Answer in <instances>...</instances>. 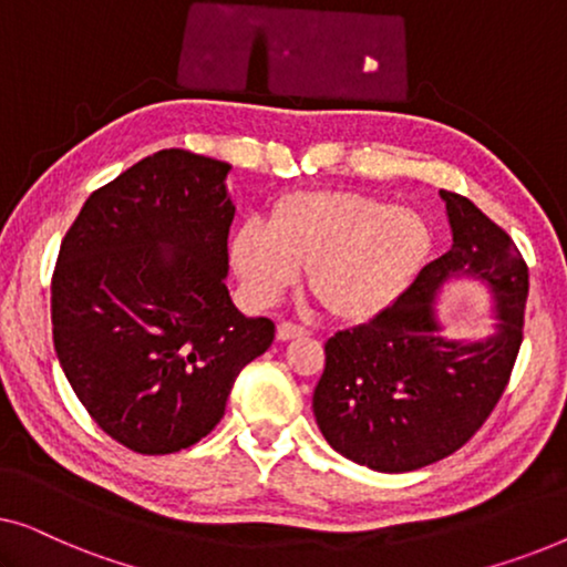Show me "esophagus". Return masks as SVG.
Wrapping results in <instances>:
<instances>
[{
  "instance_id": "obj_1",
  "label": "esophagus",
  "mask_w": 567,
  "mask_h": 567,
  "mask_svg": "<svg viewBox=\"0 0 567 567\" xmlns=\"http://www.w3.org/2000/svg\"><path fill=\"white\" fill-rule=\"evenodd\" d=\"M301 336H307V330L299 328V324H293V322H281L276 328V340H281V343H286V340H291V338H301Z\"/></svg>"
}]
</instances>
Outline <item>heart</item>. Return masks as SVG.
Wrapping results in <instances>:
<instances>
[{
	"instance_id": "heart-1",
	"label": "heart",
	"mask_w": 567,
	"mask_h": 567,
	"mask_svg": "<svg viewBox=\"0 0 567 567\" xmlns=\"http://www.w3.org/2000/svg\"><path fill=\"white\" fill-rule=\"evenodd\" d=\"M433 247L431 224L413 208L346 190L286 196L274 221L245 219L229 255L247 297L260 305L309 268V289L332 317L363 322L405 293Z\"/></svg>"
}]
</instances>
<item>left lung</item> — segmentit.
Wrapping results in <instances>:
<instances>
[{"instance_id": "obj_1", "label": "left lung", "mask_w": 567, "mask_h": 567, "mask_svg": "<svg viewBox=\"0 0 567 567\" xmlns=\"http://www.w3.org/2000/svg\"><path fill=\"white\" fill-rule=\"evenodd\" d=\"M452 247L371 322L324 343L315 421L346 460L413 472L467 444L506 390L522 346L529 270L498 224L470 198L441 190ZM477 282L492 301L483 339L445 336L437 301L452 282Z\"/></svg>"}]
</instances>
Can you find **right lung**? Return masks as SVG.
I'll use <instances>...</instances> for the list:
<instances>
[{
	"label": "right lung",
	"mask_w": 567,
	"mask_h": 567,
	"mask_svg": "<svg viewBox=\"0 0 567 567\" xmlns=\"http://www.w3.org/2000/svg\"><path fill=\"white\" fill-rule=\"evenodd\" d=\"M231 165L185 150L144 157L84 200L51 284L53 346L84 410L138 454L188 449L274 343L229 297Z\"/></svg>",
	"instance_id": "add662e5"
}]
</instances>
